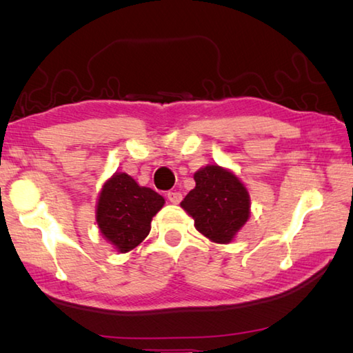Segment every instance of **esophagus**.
Returning <instances> with one entry per match:
<instances>
[{"label": "esophagus", "instance_id": "obj_1", "mask_svg": "<svg viewBox=\"0 0 353 353\" xmlns=\"http://www.w3.org/2000/svg\"><path fill=\"white\" fill-rule=\"evenodd\" d=\"M167 199H169V201L173 203V205H178V203L183 200V195L180 192H176V190H175V192L172 190V192L167 194Z\"/></svg>", "mask_w": 353, "mask_h": 353}]
</instances>
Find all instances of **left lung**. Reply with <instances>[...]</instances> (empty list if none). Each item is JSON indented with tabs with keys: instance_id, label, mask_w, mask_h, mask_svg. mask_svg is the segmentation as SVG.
<instances>
[{
	"instance_id": "8db88e82",
	"label": "left lung",
	"mask_w": 353,
	"mask_h": 353,
	"mask_svg": "<svg viewBox=\"0 0 353 353\" xmlns=\"http://www.w3.org/2000/svg\"><path fill=\"white\" fill-rule=\"evenodd\" d=\"M195 188L181 201L195 230L214 243H231L251 215L250 192L232 170L208 164L194 173Z\"/></svg>"
}]
</instances>
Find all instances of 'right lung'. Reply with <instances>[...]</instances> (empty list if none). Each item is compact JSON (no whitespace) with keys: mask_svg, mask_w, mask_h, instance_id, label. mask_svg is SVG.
Returning a JSON list of instances; mask_svg holds the SVG:
<instances>
[{"mask_svg":"<svg viewBox=\"0 0 353 353\" xmlns=\"http://www.w3.org/2000/svg\"><path fill=\"white\" fill-rule=\"evenodd\" d=\"M164 203V196L153 189L139 186L125 172H116L97 196L99 232L117 252L132 251L148 236L152 219Z\"/></svg>","mask_w":353,"mask_h":353,"instance_id":"add662e5","label":"right lung"}]
</instances>
